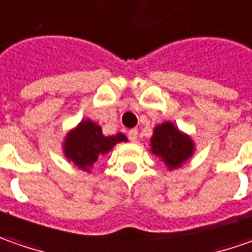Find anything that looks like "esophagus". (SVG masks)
<instances>
[{
    "mask_svg": "<svg viewBox=\"0 0 252 252\" xmlns=\"http://www.w3.org/2000/svg\"><path fill=\"white\" fill-rule=\"evenodd\" d=\"M128 138H129V141H131V142H135V141H136V138H138V129H136V128L129 129V131H128Z\"/></svg>",
    "mask_w": 252,
    "mask_h": 252,
    "instance_id": "1",
    "label": "esophagus"
}]
</instances>
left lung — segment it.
I'll return each instance as SVG.
<instances>
[{
  "mask_svg": "<svg viewBox=\"0 0 252 252\" xmlns=\"http://www.w3.org/2000/svg\"><path fill=\"white\" fill-rule=\"evenodd\" d=\"M151 152L160 158L170 170L183 166L195 152L194 141L173 123L166 121L155 126L151 138Z\"/></svg>",
  "mask_w": 252,
  "mask_h": 252,
  "instance_id": "obj_1",
  "label": "left lung"
}]
</instances>
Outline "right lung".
I'll use <instances>...</instances> for the list:
<instances>
[{
    "mask_svg": "<svg viewBox=\"0 0 252 252\" xmlns=\"http://www.w3.org/2000/svg\"><path fill=\"white\" fill-rule=\"evenodd\" d=\"M118 142H126V136L121 132L113 136H104L101 126L91 120H83L66 134L63 149L69 161L79 169L89 171L93 163L109 153Z\"/></svg>",
    "mask_w": 252,
    "mask_h": 252,
    "instance_id": "right-lung-1",
    "label": "right lung"
}]
</instances>
